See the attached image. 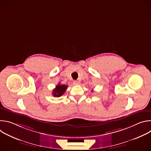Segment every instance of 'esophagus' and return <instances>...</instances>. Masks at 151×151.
I'll return each instance as SVG.
<instances>
[{
	"mask_svg": "<svg viewBox=\"0 0 151 151\" xmlns=\"http://www.w3.org/2000/svg\"><path fill=\"white\" fill-rule=\"evenodd\" d=\"M73 85H78V84H79V82H78V81H73Z\"/></svg>",
	"mask_w": 151,
	"mask_h": 151,
	"instance_id": "esophagus-1",
	"label": "esophagus"
}]
</instances>
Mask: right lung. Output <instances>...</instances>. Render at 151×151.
Masks as SVG:
<instances>
[{
	"label": "right lung",
	"mask_w": 151,
	"mask_h": 151,
	"mask_svg": "<svg viewBox=\"0 0 151 151\" xmlns=\"http://www.w3.org/2000/svg\"><path fill=\"white\" fill-rule=\"evenodd\" d=\"M67 88H68V85H61L60 83L58 84L52 91L53 96L57 97L61 96L64 93V92L66 91Z\"/></svg>",
	"instance_id": "1"
}]
</instances>
